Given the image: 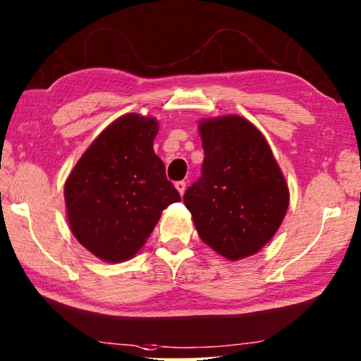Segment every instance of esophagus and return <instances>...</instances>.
<instances>
[{"mask_svg": "<svg viewBox=\"0 0 361 361\" xmlns=\"http://www.w3.org/2000/svg\"><path fill=\"white\" fill-rule=\"evenodd\" d=\"M175 188H176V191H178L183 195V194H185V191H186V181H176L175 183Z\"/></svg>", "mask_w": 361, "mask_h": 361, "instance_id": "34e87169", "label": "esophagus"}]
</instances>
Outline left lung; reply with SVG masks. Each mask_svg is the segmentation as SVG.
Wrapping results in <instances>:
<instances>
[{
    "label": "left lung",
    "mask_w": 361,
    "mask_h": 361,
    "mask_svg": "<svg viewBox=\"0 0 361 361\" xmlns=\"http://www.w3.org/2000/svg\"><path fill=\"white\" fill-rule=\"evenodd\" d=\"M205 158L185 205L199 237L228 260L260 251L283 222L289 188L260 130L238 115L199 123Z\"/></svg>",
    "instance_id": "8db88e82"
}]
</instances>
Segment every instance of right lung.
I'll use <instances>...</instances> for the list:
<instances>
[{
    "mask_svg": "<svg viewBox=\"0 0 361 361\" xmlns=\"http://www.w3.org/2000/svg\"><path fill=\"white\" fill-rule=\"evenodd\" d=\"M154 118L123 115L97 135L64 185L78 243L110 264L139 252L161 213L181 197L156 156Z\"/></svg>",
    "mask_w": 361,
    "mask_h": 361,
    "instance_id": "add662e5",
    "label": "right lung"
}]
</instances>
